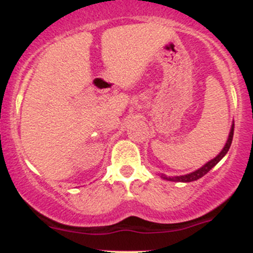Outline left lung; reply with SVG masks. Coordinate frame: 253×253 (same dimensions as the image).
<instances>
[{
	"label": "left lung",
	"instance_id": "1",
	"mask_svg": "<svg viewBox=\"0 0 253 253\" xmlns=\"http://www.w3.org/2000/svg\"><path fill=\"white\" fill-rule=\"evenodd\" d=\"M233 136H234V122H233V125H231V128H230V132H229V137H228V139H226L225 145H224V148L221 149V152L219 153L215 158H213V159H211L209 162H207L203 167H201L200 169L195 170V171L190 172V174L180 175V176H167L164 174H160V177L164 178V180H168V181H174V182H192V181H196V180H198V178L203 177L207 172L211 171V170L213 169V168L215 167V165L218 164V163L220 162L224 157H225V154L228 153L229 148H230L231 142H233Z\"/></svg>",
	"mask_w": 253,
	"mask_h": 253
}]
</instances>
